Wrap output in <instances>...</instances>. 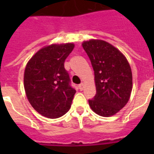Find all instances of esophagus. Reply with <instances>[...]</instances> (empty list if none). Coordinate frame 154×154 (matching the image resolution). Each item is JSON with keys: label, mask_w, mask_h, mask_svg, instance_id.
Here are the masks:
<instances>
[{"label": "esophagus", "mask_w": 154, "mask_h": 154, "mask_svg": "<svg viewBox=\"0 0 154 154\" xmlns=\"http://www.w3.org/2000/svg\"><path fill=\"white\" fill-rule=\"evenodd\" d=\"M78 88H79V90L80 91H83V88H84V84L82 83L80 84L79 86H78Z\"/></svg>", "instance_id": "obj_1"}]
</instances>
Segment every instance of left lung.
<instances>
[{
    "instance_id": "left-lung-1",
    "label": "left lung",
    "mask_w": 154,
    "mask_h": 154,
    "mask_svg": "<svg viewBox=\"0 0 154 154\" xmlns=\"http://www.w3.org/2000/svg\"><path fill=\"white\" fill-rule=\"evenodd\" d=\"M90 58L97 94L88 100L97 115L110 117L128 103L133 88L132 71L125 56L112 44L101 39L82 44Z\"/></svg>"
}]
</instances>
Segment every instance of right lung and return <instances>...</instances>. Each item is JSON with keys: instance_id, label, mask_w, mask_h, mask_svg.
<instances>
[{"instance_id": "1", "label": "right lung", "mask_w": 154, "mask_h": 154, "mask_svg": "<svg viewBox=\"0 0 154 154\" xmlns=\"http://www.w3.org/2000/svg\"><path fill=\"white\" fill-rule=\"evenodd\" d=\"M74 44H54L42 48L26 64L24 73L25 94L33 108L49 119L67 113L76 90L71 87L64 62Z\"/></svg>"}]
</instances>
